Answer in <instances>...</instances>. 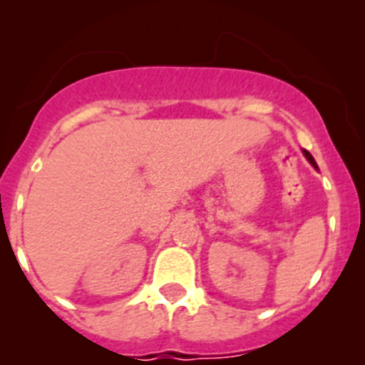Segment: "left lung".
Here are the masks:
<instances>
[{
  "instance_id": "8db88e82",
  "label": "left lung",
  "mask_w": 365,
  "mask_h": 365,
  "mask_svg": "<svg viewBox=\"0 0 365 365\" xmlns=\"http://www.w3.org/2000/svg\"><path fill=\"white\" fill-rule=\"evenodd\" d=\"M304 155H306V158H308V160H309V162H312V163H313V165H315V160H313V158H312V155H309V153H308V151H304ZM315 167H317V165H315Z\"/></svg>"
}]
</instances>
